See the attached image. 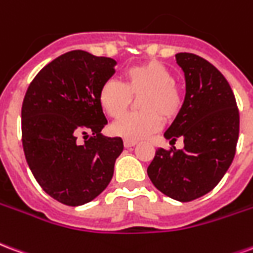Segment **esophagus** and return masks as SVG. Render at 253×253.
Segmentation results:
<instances>
[{"mask_svg":"<svg viewBox=\"0 0 253 253\" xmlns=\"http://www.w3.org/2000/svg\"><path fill=\"white\" fill-rule=\"evenodd\" d=\"M125 148H132V146H135L137 145V142L135 141H127V139H125Z\"/></svg>","mask_w":253,"mask_h":253,"instance_id":"34e87169","label":"esophagus"}]
</instances>
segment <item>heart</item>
Here are the masks:
<instances>
[{
  "label": "heart",
  "mask_w": 253,
  "mask_h": 253,
  "mask_svg": "<svg viewBox=\"0 0 253 253\" xmlns=\"http://www.w3.org/2000/svg\"><path fill=\"white\" fill-rule=\"evenodd\" d=\"M132 98L137 99L140 112L125 116L111 126L112 134L127 141H138L159 131L163 122L176 119L184 105V96L173 81V74L159 61L127 67L123 84L107 80L97 94L101 110L111 118H120Z\"/></svg>",
  "instance_id": "1"
}]
</instances>
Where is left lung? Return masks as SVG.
I'll return each mask as SVG.
<instances>
[{"label":"left lung","instance_id":"left-lung-1","mask_svg":"<svg viewBox=\"0 0 253 253\" xmlns=\"http://www.w3.org/2000/svg\"><path fill=\"white\" fill-rule=\"evenodd\" d=\"M186 76L181 112L165 131L184 148L156 150L148 167L154 187L179 202L201 198L217 186L232 164L239 139L240 115L233 90L222 73L191 52L176 54Z\"/></svg>","mask_w":253,"mask_h":253}]
</instances>
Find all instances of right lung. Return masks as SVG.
<instances>
[{
  "label": "right lung",
  "instance_id": "obj_1",
  "mask_svg": "<svg viewBox=\"0 0 253 253\" xmlns=\"http://www.w3.org/2000/svg\"><path fill=\"white\" fill-rule=\"evenodd\" d=\"M115 65L112 58L73 50L43 67L24 96L25 160L43 191L66 206H80L101 194L123 150L121 137L100 134L107 119L97 94Z\"/></svg>",
  "mask_w": 253,
  "mask_h": 253
}]
</instances>
